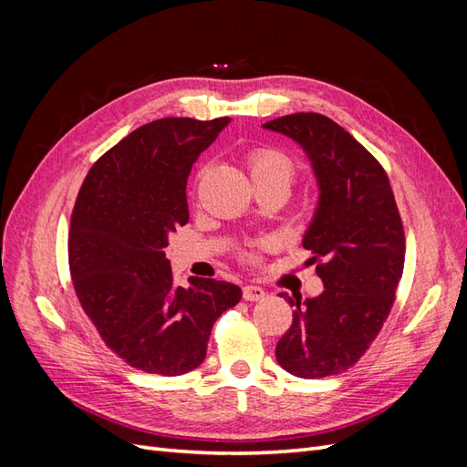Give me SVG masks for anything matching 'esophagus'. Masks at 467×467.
<instances>
[{
    "mask_svg": "<svg viewBox=\"0 0 467 467\" xmlns=\"http://www.w3.org/2000/svg\"><path fill=\"white\" fill-rule=\"evenodd\" d=\"M265 290L261 286H253V285H247L244 286V300L247 302H259L265 298Z\"/></svg>",
    "mask_w": 467,
    "mask_h": 467,
    "instance_id": "34e87169",
    "label": "esophagus"
}]
</instances>
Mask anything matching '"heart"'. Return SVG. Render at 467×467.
I'll return each instance as SVG.
<instances>
[{
	"mask_svg": "<svg viewBox=\"0 0 467 467\" xmlns=\"http://www.w3.org/2000/svg\"><path fill=\"white\" fill-rule=\"evenodd\" d=\"M247 167L255 185H259V182H271V185H280L288 191L296 177H298V163H296V160L285 150L275 146L253 148L247 155ZM273 247V239H257V242H249L239 249L237 257L245 265H257L261 261V253Z\"/></svg>",
	"mask_w": 467,
	"mask_h": 467,
	"instance_id": "1",
	"label": "heart"
}]
</instances>
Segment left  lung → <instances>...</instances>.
Masks as SVG:
<instances>
[{
  "instance_id": "8db88e82",
  "label": "left lung",
  "mask_w": 467,
  "mask_h": 467,
  "mask_svg": "<svg viewBox=\"0 0 467 467\" xmlns=\"http://www.w3.org/2000/svg\"><path fill=\"white\" fill-rule=\"evenodd\" d=\"M312 160L321 199L304 237L323 280L317 298L292 300V325L276 343L286 372L314 379L352 368L370 348L395 302L405 232L386 169L343 126L317 112L265 122Z\"/></svg>"
}]
</instances>
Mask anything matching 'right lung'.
<instances>
[{
    "mask_svg": "<svg viewBox=\"0 0 467 467\" xmlns=\"http://www.w3.org/2000/svg\"><path fill=\"white\" fill-rule=\"evenodd\" d=\"M230 117L160 119L99 158L72 212L67 261L78 300L103 343L136 370L181 376L206 357L212 325L242 290L191 278L175 285L167 235L189 222L191 167Z\"/></svg>",
    "mask_w": 467,
    "mask_h": 467,
    "instance_id": "obj_1",
    "label": "right lung"
}]
</instances>
